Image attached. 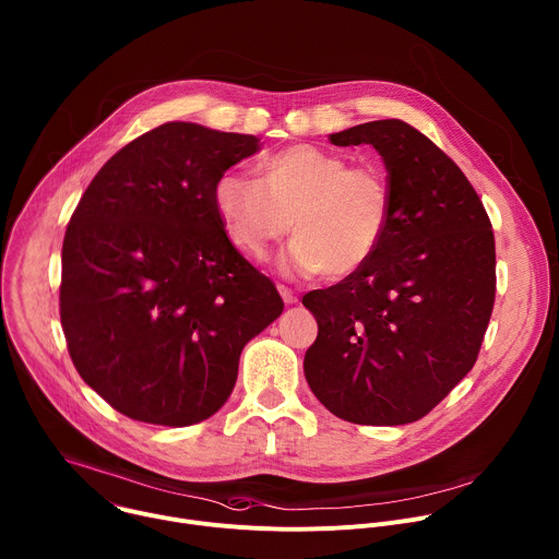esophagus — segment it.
Masks as SVG:
<instances>
[{
  "label": "esophagus",
  "instance_id": "obj_1",
  "mask_svg": "<svg viewBox=\"0 0 559 559\" xmlns=\"http://www.w3.org/2000/svg\"><path fill=\"white\" fill-rule=\"evenodd\" d=\"M278 292H281V296H283L285 305H296V302H298V294H296L294 289H289V287H285V285H278Z\"/></svg>",
  "mask_w": 559,
  "mask_h": 559
}]
</instances>
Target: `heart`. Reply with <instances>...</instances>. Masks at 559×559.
I'll list each match as a JSON object with an SVG mask.
<instances>
[{"instance_id": "heart-1", "label": "heart", "mask_w": 559, "mask_h": 559, "mask_svg": "<svg viewBox=\"0 0 559 559\" xmlns=\"http://www.w3.org/2000/svg\"><path fill=\"white\" fill-rule=\"evenodd\" d=\"M391 183L373 162L348 164L335 151L294 144L259 164V179L226 170L213 206L230 243L263 259L294 228L287 272H324L340 281L359 272L382 246L391 222Z\"/></svg>"}]
</instances>
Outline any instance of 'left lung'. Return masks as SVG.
Returning a JSON list of instances; mask_svg holds the SVG:
<instances>
[{"mask_svg": "<svg viewBox=\"0 0 559 559\" xmlns=\"http://www.w3.org/2000/svg\"><path fill=\"white\" fill-rule=\"evenodd\" d=\"M329 142L373 146L393 202L373 259L337 285L305 294L318 322L305 378L344 421L413 424L478 357L496 296L491 224L463 170L415 127L373 120Z\"/></svg>", "mask_w": 559, "mask_h": 559, "instance_id": "1", "label": "left lung"}]
</instances>
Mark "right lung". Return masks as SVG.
Listing matches in <instances>:
<instances>
[{"label": "right lung", "instance_id": "add662e5", "mask_svg": "<svg viewBox=\"0 0 559 559\" xmlns=\"http://www.w3.org/2000/svg\"><path fill=\"white\" fill-rule=\"evenodd\" d=\"M259 138L166 122L92 179L63 239L61 324L83 382L168 428L213 417L243 346L283 313L274 283L226 237L215 179Z\"/></svg>", "mask_w": 559, "mask_h": 559}]
</instances>
